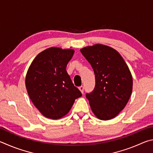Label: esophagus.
Wrapping results in <instances>:
<instances>
[{"label":"esophagus","instance_id":"esophagus-1","mask_svg":"<svg viewBox=\"0 0 153 153\" xmlns=\"http://www.w3.org/2000/svg\"><path fill=\"white\" fill-rule=\"evenodd\" d=\"M79 89L80 91H81V92L82 93V94H83V93H84V87L83 86H81V87H79Z\"/></svg>","mask_w":153,"mask_h":153}]
</instances>
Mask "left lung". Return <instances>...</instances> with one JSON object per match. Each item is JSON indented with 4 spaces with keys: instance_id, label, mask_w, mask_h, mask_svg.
Wrapping results in <instances>:
<instances>
[{
    "instance_id": "8db88e82",
    "label": "left lung",
    "mask_w": 153,
    "mask_h": 153,
    "mask_svg": "<svg viewBox=\"0 0 153 153\" xmlns=\"http://www.w3.org/2000/svg\"><path fill=\"white\" fill-rule=\"evenodd\" d=\"M95 76V89L87 93L91 108L98 119L114 118L123 110L132 94V76L120 53L103 44L81 49Z\"/></svg>"
}]
</instances>
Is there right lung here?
<instances>
[{
  "mask_svg": "<svg viewBox=\"0 0 153 153\" xmlns=\"http://www.w3.org/2000/svg\"><path fill=\"white\" fill-rule=\"evenodd\" d=\"M74 53L72 49L48 48L37 54L29 67L27 91L33 105L48 118L63 117L75 100L82 96L66 70Z\"/></svg>",
  "mask_w": 153,
  "mask_h": 153,
  "instance_id": "1",
  "label": "right lung"
}]
</instances>
